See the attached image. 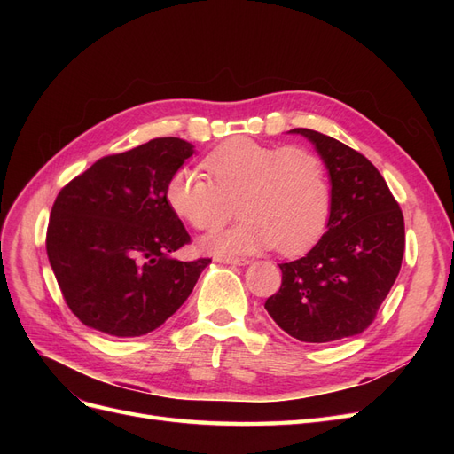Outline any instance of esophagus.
<instances>
[{
  "label": "esophagus",
  "mask_w": 454,
  "mask_h": 454,
  "mask_svg": "<svg viewBox=\"0 0 454 454\" xmlns=\"http://www.w3.org/2000/svg\"><path fill=\"white\" fill-rule=\"evenodd\" d=\"M219 261H222V263H227V265H248L250 263L248 257H231V255L219 257Z\"/></svg>",
  "instance_id": "34e87169"
}]
</instances>
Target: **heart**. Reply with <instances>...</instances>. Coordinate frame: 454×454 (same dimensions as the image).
Masks as SVG:
<instances>
[{
  "label": "heart",
  "mask_w": 454,
  "mask_h": 454,
  "mask_svg": "<svg viewBox=\"0 0 454 454\" xmlns=\"http://www.w3.org/2000/svg\"><path fill=\"white\" fill-rule=\"evenodd\" d=\"M204 174L180 168L167 184L172 212L197 231L232 229L204 240L214 254H244L277 246L282 254L305 250L327 222L332 191L324 159L305 145L232 138L202 159Z\"/></svg>",
  "instance_id": "heart-1"
}]
</instances>
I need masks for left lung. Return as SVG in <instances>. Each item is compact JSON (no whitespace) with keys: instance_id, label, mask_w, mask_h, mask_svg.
<instances>
[{"instance_id":"obj_1","label":"left lung","mask_w":454,"mask_h":454,"mask_svg":"<svg viewBox=\"0 0 454 454\" xmlns=\"http://www.w3.org/2000/svg\"><path fill=\"white\" fill-rule=\"evenodd\" d=\"M303 134L332 180L327 231L301 259L282 263L280 290L265 309L287 335L332 342L373 324L402 269L405 223L380 172L358 151L310 129Z\"/></svg>"}]
</instances>
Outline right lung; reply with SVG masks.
<instances>
[{"mask_svg":"<svg viewBox=\"0 0 454 454\" xmlns=\"http://www.w3.org/2000/svg\"><path fill=\"white\" fill-rule=\"evenodd\" d=\"M193 147L180 138L149 140L98 159L60 189L47 255L66 305L85 325L140 337L193 292L212 259L172 257L191 237L164 195Z\"/></svg>","mask_w":454,"mask_h":454,"instance_id":"obj_1","label":"right lung"}]
</instances>
